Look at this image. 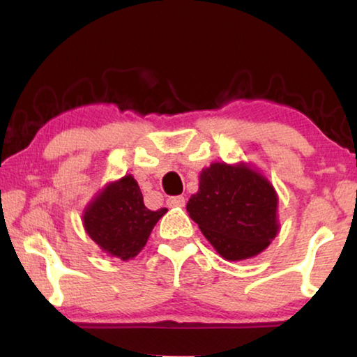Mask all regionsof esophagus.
I'll return each mask as SVG.
<instances>
[{
	"instance_id": "obj_1",
	"label": "esophagus",
	"mask_w": 357,
	"mask_h": 357,
	"mask_svg": "<svg viewBox=\"0 0 357 357\" xmlns=\"http://www.w3.org/2000/svg\"><path fill=\"white\" fill-rule=\"evenodd\" d=\"M167 204L170 208H183L184 204H185V198L183 197V195H179V197H170L167 200Z\"/></svg>"
}]
</instances>
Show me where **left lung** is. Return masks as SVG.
Wrapping results in <instances>:
<instances>
[{
    "label": "left lung",
    "instance_id": "1",
    "mask_svg": "<svg viewBox=\"0 0 357 357\" xmlns=\"http://www.w3.org/2000/svg\"><path fill=\"white\" fill-rule=\"evenodd\" d=\"M185 208L209 244L228 261L257 257L280 228L274 185L245 162H214L203 168L198 192Z\"/></svg>",
    "mask_w": 357,
    "mask_h": 357
}]
</instances>
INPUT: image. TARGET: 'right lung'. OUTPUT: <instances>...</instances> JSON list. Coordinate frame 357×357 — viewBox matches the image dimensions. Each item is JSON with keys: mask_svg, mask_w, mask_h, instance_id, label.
Segmentation results:
<instances>
[{"mask_svg": "<svg viewBox=\"0 0 357 357\" xmlns=\"http://www.w3.org/2000/svg\"><path fill=\"white\" fill-rule=\"evenodd\" d=\"M167 208L149 211L135 178L126 174L108 183L83 211L88 236L108 257L129 261L148 243L153 228Z\"/></svg>", "mask_w": 357, "mask_h": 357, "instance_id": "right-lung-1", "label": "right lung"}]
</instances>
